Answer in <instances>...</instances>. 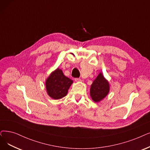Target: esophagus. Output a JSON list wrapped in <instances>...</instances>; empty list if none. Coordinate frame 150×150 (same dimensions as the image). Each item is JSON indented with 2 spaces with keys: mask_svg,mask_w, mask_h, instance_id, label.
I'll list each match as a JSON object with an SVG mask.
<instances>
[{
  "mask_svg": "<svg viewBox=\"0 0 150 150\" xmlns=\"http://www.w3.org/2000/svg\"><path fill=\"white\" fill-rule=\"evenodd\" d=\"M75 81H76V82L81 81V79H80V78H76V79H75Z\"/></svg>",
  "mask_w": 150,
  "mask_h": 150,
  "instance_id": "esophagus-1",
  "label": "esophagus"
}]
</instances>
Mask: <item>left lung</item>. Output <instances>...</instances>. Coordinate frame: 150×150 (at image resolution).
I'll return each mask as SVG.
<instances>
[{
  "label": "left lung",
  "instance_id": "obj_1",
  "mask_svg": "<svg viewBox=\"0 0 150 150\" xmlns=\"http://www.w3.org/2000/svg\"><path fill=\"white\" fill-rule=\"evenodd\" d=\"M109 89L108 81L105 80L102 73H100L91 84L90 89L91 98L94 102H98L106 97Z\"/></svg>",
  "mask_w": 150,
  "mask_h": 150
}]
</instances>
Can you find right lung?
Listing matches in <instances>:
<instances>
[{"label": "right lung", "mask_w": 150, "mask_h": 150, "mask_svg": "<svg viewBox=\"0 0 150 150\" xmlns=\"http://www.w3.org/2000/svg\"><path fill=\"white\" fill-rule=\"evenodd\" d=\"M73 80L63 74L62 71L57 69L50 75L46 81L48 94L53 99H59L65 97Z\"/></svg>", "instance_id": "right-lung-1"}]
</instances>
